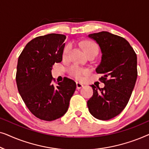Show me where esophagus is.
Segmentation results:
<instances>
[{"instance_id": "34e87169", "label": "esophagus", "mask_w": 149, "mask_h": 149, "mask_svg": "<svg viewBox=\"0 0 149 149\" xmlns=\"http://www.w3.org/2000/svg\"><path fill=\"white\" fill-rule=\"evenodd\" d=\"M76 85H77V89H81V87H83V84H81V83H78V82L76 83Z\"/></svg>"}]
</instances>
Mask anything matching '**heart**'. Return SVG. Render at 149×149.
Here are the masks:
<instances>
[{
    "label": "heart",
    "instance_id": "obj_1",
    "mask_svg": "<svg viewBox=\"0 0 149 149\" xmlns=\"http://www.w3.org/2000/svg\"><path fill=\"white\" fill-rule=\"evenodd\" d=\"M71 48H72V46H71L70 44H68L65 46L62 53L63 58L66 59L68 58L71 51ZM83 49H84L85 52L86 53V54L91 52H94V51L98 52V47H97V46L94 42L91 41H86L84 42V44H83ZM68 70L69 74L71 76L74 77L75 79H78V80H81L83 78V75L86 74L88 72V70L87 69L81 68V67L75 64L71 65L68 68Z\"/></svg>",
    "mask_w": 149,
    "mask_h": 149
}]
</instances>
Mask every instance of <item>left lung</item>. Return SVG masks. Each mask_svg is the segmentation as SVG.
I'll list each match as a JSON object with an SVG mask.
<instances>
[{
	"label": "left lung",
	"instance_id": "8db88e82",
	"mask_svg": "<svg viewBox=\"0 0 149 149\" xmlns=\"http://www.w3.org/2000/svg\"><path fill=\"white\" fill-rule=\"evenodd\" d=\"M101 49L102 60L96 68L102 74L103 88L91 85L93 93L87 101L89 113L96 119L109 120L121 113L131 97L138 76L137 56L127 40L102 31L89 34Z\"/></svg>",
	"mask_w": 149,
	"mask_h": 149
}]
</instances>
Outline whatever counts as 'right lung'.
<instances>
[{
  "mask_svg": "<svg viewBox=\"0 0 149 149\" xmlns=\"http://www.w3.org/2000/svg\"><path fill=\"white\" fill-rule=\"evenodd\" d=\"M66 36L49 34L28 42L18 58L16 83L22 100L38 119L52 121L68 111L76 83L65 77L54 84L52 70L62 60Z\"/></svg>",
  "mask_w": 149,
  "mask_h": 149,
  "instance_id": "add662e5",
  "label": "right lung"
}]
</instances>
